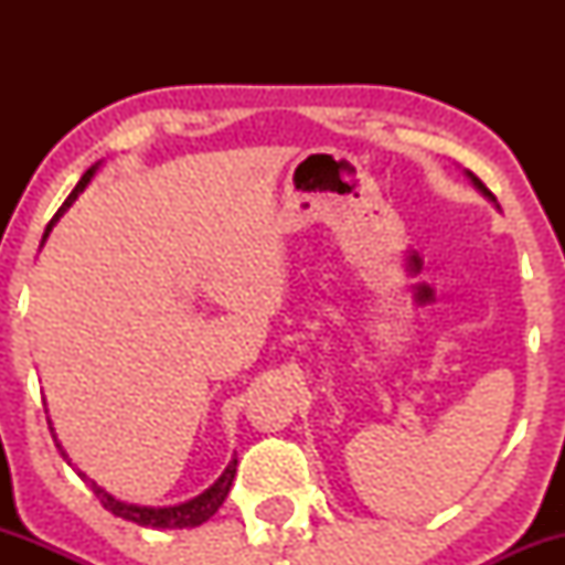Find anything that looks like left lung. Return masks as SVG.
Segmentation results:
<instances>
[{"mask_svg":"<svg viewBox=\"0 0 565 565\" xmlns=\"http://www.w3.org/2000/svg\"><path fill=\"white\" fill-rule=\"evenodd\" d=\"M468 178H470V183H472V185H476V188H478V191H481L486 199H489V201H494V204H497L494 193H491V191H489V188H486V185L481 183V180H478V178H476V174H472V172H468ZM497 206H499V204H497Z\"/></svg>","mask_w":565,"mask_h":565,"instance_id":"8db88e82","label":"left lung"}]
</instances>
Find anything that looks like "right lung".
Masks as SVG:
<instances>
[{
    "mask_svg": "<svg viewBox=\"0 0 565 565\" xmlns=\"http://www.w3.org/2000/svg\"><path fill=\"white\" fill-rule=\"evenodd\" d=\"M97 167H100V161H97V164H93L87 172L82 174V180H79V183H76L74 191H71V196H68L66 201H63V206H61V210H57V215H55L53 220H50V225H47V228H44L42 244L47 242L50 231H53V225L57 223V220L63 217V212H66L68 206L76 201V196H79L84 188L89 185V180L95 178ZM47 425H50V433H53V438H55L57 451H61V457L66 459V462L71 465L68 454H66V449H63V446H61V440H57L55 427H53V423H50V419H47ZM236 465H238V459L233 457L231 462H228V468L223 470V476H220L217 481L210 486V489L201 491L199 497L188 499V502L172 504V508H146V504L121 502V499H116L114 494H108L106 489H100V486H97V483L93 481V478L87 476V472H82L79 468H74V465H71V468H74L76 476H79L82 481L87 483L89 489L95 491V497L100 499L103 508H106L108 512H114L116 518H125V521H132V523H138V526H146V529H193V526H201V523H204V521H210V518L215 515V512L220 510V504L225 502V497H228V491H231L233 478H236Z\"/></svg>",
    "mask_w": 565,
    "mask_h": 565,
    "instance_id": "1",
    "label": "right lung"
}]
</instances>
